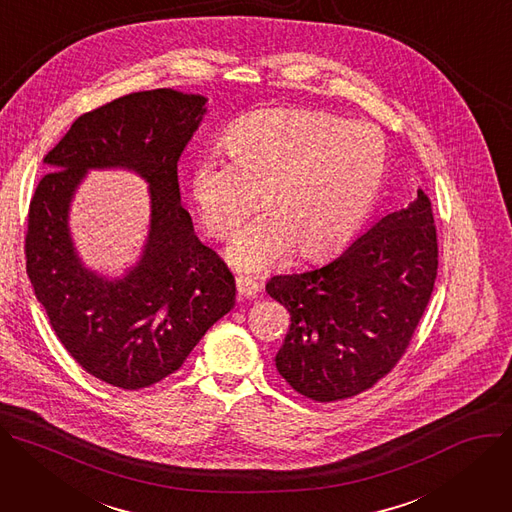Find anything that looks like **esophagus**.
Here are the masks:
<instances>
[{
	"label": "esophagus",
	"instance_id": "esophagus-1",
	"mask_svg": "<svg viewBox=\"0 0 512 512\" xmlns=\"http://www.w3.org/2000/svg\"><path fill=\"white\" fill-rule=\"evenodd\" d=\"M236 289H238V295H240V297H254V295L260 291L258 282H254V280L248 278V276H238V278H236Z\"/></svg>",
	"mask_w": 512,
	"mask_h": 512
}]
</instances>
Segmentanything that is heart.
Returning a JSON list of instances; mask_svg holds the SVG:
<instances>
[{"mask_svg":"<svg viewBox=\"0 0 512 512\" xmlns=\"http://www.w3.org/2000/svg\"><path fill=\"white\" fill-rule=\"evenodd\" d=\"M230 162L205 156L191 170V195L209 236L244 272H262L291 250L321 258L344 248L372 213L388 166L386 140L364 122L317 109H262L227 128Z\"/></svg>","mask_w":512,"mask_h":512,"instance_id":"b5f03b06","label":"heart"}]
</instances>
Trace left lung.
Segmentation results:
<instances>
[{
	"label": "left lung",
	"instance_id": "obj_1",
	"mask_svg": "<svg viewBox=\"0 0 512 512\" xmlns=\"http://www.w3.org/2000/svg\"><path fill=\"white\" fill-rule=\"evenodd\" d=\"M435 276L433 211L419 189L413 203L380 217L325 266L266 282L291 313L276 370L317 403L364 392L405 354Z\"/></svg>",
	"mask_w": 512,
	"mask_h": 512
}]
</instances>
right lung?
<instances>
[{"label":"right lung","mask_w":512,"mask_h":512,"mask_svg":"<svg viewBox=\"0 0 512 512\" xmlns=\"http://www.w3.org/2000/svg\"><path fill=\"white\" fill-rule=\"evenodd\" d=\"M207 97L154 89L113 99L75 120L46 156L30 201L26 272L65 350L83 370L124 390L183 366L205 331L230 313L236 280L193 230L177 162L207 113ZM124 167L149 183L151 225L122 277L87 269L68 213L89 169Z\"/></svg>","instance_id":"obj_1"}]
</instances>
